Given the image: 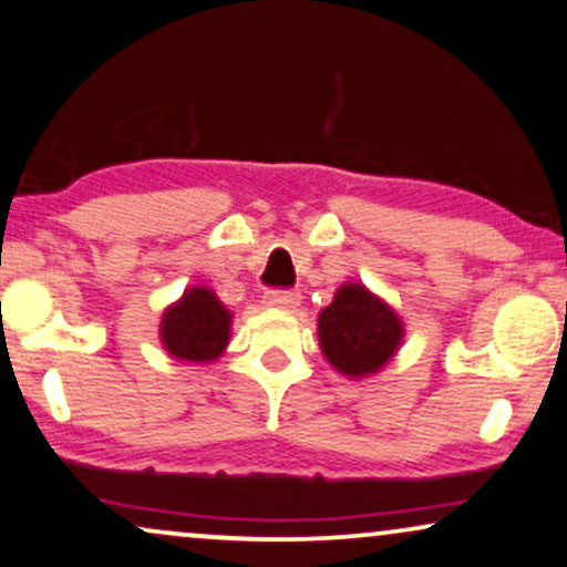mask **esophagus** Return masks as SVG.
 <instances>
[{"mask_svg":"<svg viewBox=\"0 0 567 567\" xmlns=\"http://www.w3.org/2000/svg\"><path fill=\"white\" fill-rule=\"evenodd\" d=\"M264 303L269 308H282V311H292V308L300 306V292L290 290H271L264 296Z\"/></svg>","mask_w":567,"mask_h":567,"instance_id":"34e87169","label":"esophagus"}]
</instances>
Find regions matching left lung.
Returning a JSON list of instances; mask_svg holds the SVG:
<instances>
[{
  "instance_id": "obj_1",
  "label": "left lung",
  "mask_w": 567,
  "mask_h": 567,
  "mask_svg": "<svg viewBox=\"0 0 567 567\" xmlns=\"http://www.w3.org/2000/svg\"><path fill=\"white\" fill-rule=\"evenodd\" d=\"M319 348L337 374L367 379L382 371L405 340L400 313L361 282H346L317 319Z\"/></svg>"
}]
</instances>
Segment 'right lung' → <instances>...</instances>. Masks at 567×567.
<instances>
[{"mask_svg": "<svg viewBox=\"0 0 567 567\" xmlns=\"http://www.w3.org/2000/svg\"><path fill=\"white\" fill-rule=\"evenodd\" d=\"M233 313L217 292L193 285L175 303L164 308L159 340L172 358L185 363H212L227 350Z\"/></svg>", "mask_w": 567, "mask_h": 567, "instance_id": "add662e5", "label": "right lung"}]
</instances>
